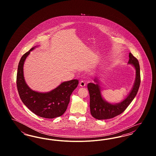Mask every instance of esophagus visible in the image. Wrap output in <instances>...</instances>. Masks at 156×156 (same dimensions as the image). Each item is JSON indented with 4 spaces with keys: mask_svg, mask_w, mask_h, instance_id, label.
Returning <instances> with one entry per match:
<instances>
[{
    "mask_svg": "<svg viewBox=\"0 0 156 156\" xmlns=\"http://www.w3.org/2000/svg\"><path fill=\"white\" fill-rule=\"evenodd\" d=\"M86 85V83L83 81H81L80 82V86H81L82 87H84Z\"/></svg>",
    "mask_w": 156,
    "mask_h": 156,
    "instance_id": "obj_1",
    "label": "esophagus"
}]
</instances>
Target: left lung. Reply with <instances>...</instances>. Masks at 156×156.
Listing matches in <instances>:
<instances>
[{
    "mask_svg": "<svg viewBox=\"0 0 156 156\" xmlns=\"http://www.w3.org/2000/svg\"><path fill=\"white\" fill-rule=\"evenodd\" d=\"M129 57L128 63L132 64L136 69V80L129 95L122 102L113 105L106 102L101 95V88L97 78L95 80L97 83H89L88 84L90 96V111L94 118L99 120L111 119L119 115L126 110L137 95L140 84V66L137 59L131 52L129 53Z\"/></svg>",
    "mask_w": 156,
    "mask_h": 156,
    "instance_id": "1",
    "label": "left lung"
}]
</instances>
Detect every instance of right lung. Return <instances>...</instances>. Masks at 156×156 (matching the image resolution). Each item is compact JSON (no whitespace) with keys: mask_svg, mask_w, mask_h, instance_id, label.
I'll use <instances>...</instances> for the list:
<instances>
[{"mask_svg":"<svg viewBox=\"0 0 156 156\" xmlns=\"http://www.w3.org/2000/svg\"><path fill=\"white\" fill-rule=\"evenodd\" d=\"M33 47L26 52L19 61L16 84L20 98L31 111L37 116L53 119L61 116L66 111L70 101V96L78 86L79 81L73 80L61 83L58 87L47 93H40L30 89L24 81L23 64Z\"/></svg>","mask_w":156,"mask_h":156,"instance_id":"right-lung-1","label":"right lung"}]
</instances>
